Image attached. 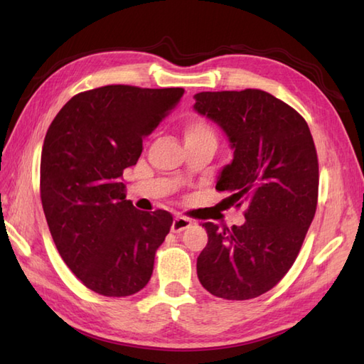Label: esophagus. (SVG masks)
I'll list each match as a JSON object with an SVG mask.
<instances>
[{
	"label": "esophagus",
	"instance_id": "34e87169",
	"mask_svg": "<svg viewBox=\"0 0 364 364\" xmlns=\"http://www.w3.org/2000/svg\"><path fill=\"white\" fill-rule=\"evenodd\" d=\"M192 225V220L188 218H183V215H176L172 222V231L173 233H181L186 228H189Z\"/></svg>",
	"mask_w": 364,
	"mask_h": 364
}]
</instances>
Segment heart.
Instances as JSON below:
<instances>
[{"label":"heart","mask_w":364,"mask_h":364,"mask_svg":"<svg viewBox=\"0 0 364 364\" xmlns=\"http://www.w3.org/2000/svg\"><path fill=\"white\" fill-rule=\"evenodd\" d=\"M183 133L186 141H196V139H206V137L215 139L213 128L208 125L205 120H200V119L186 120V123H184L183 127Z\"/></svg>","instance_id":"1"}]
</instances>
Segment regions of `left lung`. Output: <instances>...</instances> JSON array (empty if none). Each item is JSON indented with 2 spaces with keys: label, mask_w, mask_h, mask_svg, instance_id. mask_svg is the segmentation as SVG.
I'll list each match as a JSON object with an SVG mask.
<instances>
[{
  "label": "left lung",
  "mask_w": 364,
  "mask_h": 364,
  "mask_svg": "<svg viewBox=\"0 0 364 364\" xmlns=\"http://www.w3.org/2000/svg\"><path fill=\"white\" fill-rule=\"evenodd\" d=\"M194 109L218 125L233 159L215 189L247 205L245 222H206L197 275L213 296L249 300L272 289L296 261L316 205L319 166L313 136L289 105L259 89L200 92Z\"/></svg>",
  "instance_id": "8db88e82"
}]
</instances>
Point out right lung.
<instances>
[{"mask_svg": "<svg viewBox=\"0 0 364 364\" xmlns=\"http://www.w3.org/2000/svg\"><path fill=\"white\" fill-rule=\"evenodd\" d=\"M181 87L105 86L75 95L46 131L41 198L53 241L72 272L107 297L150 282L154 253L172 227L167 211H139L123 170L180 103Z\"/></svg>", "mask_w": 364, "mask_h": 364, "instance_id": "add662e5", "label": "right lung"}]
</instances>
